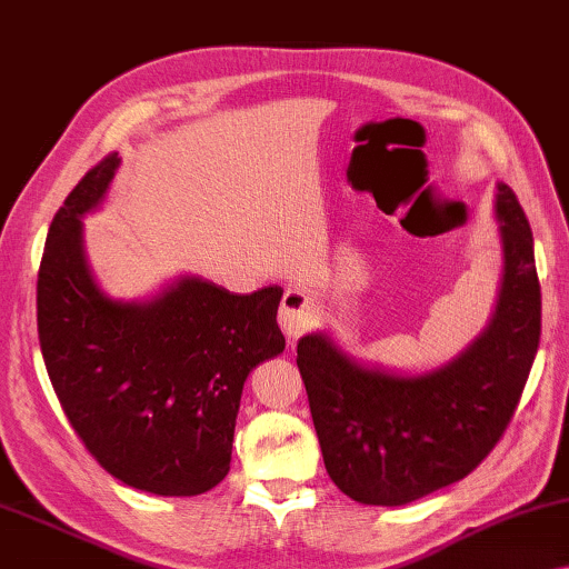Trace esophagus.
Instances as JSON below:
<instances>
[{
  "mask_svg": "<svg viewBox=\"0 0 569 569\" xmlns=\"http://www.w3.org/2000/svg\"><path fill=\"white\" fill-rule=\"evenodd\" d=\"M315 315H318V302L310 292L300 287H290L282 297V308H279V326L290 340L300 338L305 330L312 328Z\"/></svg>",
  "mask_w": 569,
  "mask_h": 569,
  "instance_id": "1",
  "label": "esophagus"
}]
</instances>
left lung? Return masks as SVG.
<instances>
[{
    "label": "left lung",
    "instance_id": "obj_1",
    "mask_svg": "<svg viewBox=\"0 0 569 569\" xmlns=\"http://www.w3.org/2000/svg\"><path fill=\"white\" fill-rule=\"evenodd\" d=\"M503 277L493 318L466 351L427 373L356 361L328 333L297 343L322 460L348 498L405 506L466 478L501 440L535 363L541 292L535 239L498 182Z\"/></svg>",
    "mask_w": 569,
    "mask_h": 569
}]
</instances>
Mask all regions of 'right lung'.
<instances>
[{
    "label": "right lung",
    "instance_id": "obj_1",
    "mask_svg": "<svg viewBox=\"0 0 569 569\" xmlns=\"http://www.w3.org/2000/svg\"><path fill=\"white\" fill-rule=\"evenodd\" d=\"M113 152L71 190L38 272V336L68 422L99 466L154 496H198L231 466L247 376L284 351L282 287L251 295L180 277L150 300H113L83 251L119 168Z\"/></svg>",
    "mask_w": 569,
    "mask_h": 569
}]
</instances>
